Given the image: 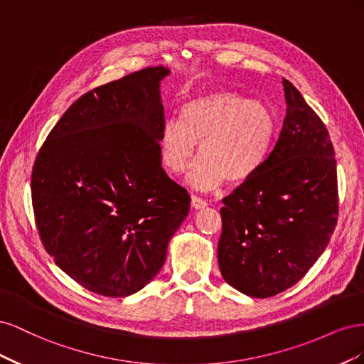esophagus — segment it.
Returning a JSON list of instances; mask_svg holds the SVG:
<instances>
[{"label":"esophagus","instance_id":"obj_1","mask_svg":"<svg viewBox=\"0 0 364 364\" xmlns=\"http://www.w3.org/2000/svg\"><path fill=\"white\" fill-rule=\"evenodd\" d=\"M206 205H208V202H206L205 199H202V197L196 196V194H193V196H191V206H193V208H196V209H202V208H205Z\"/></svg>","mask_w":364,"mask_h":364}]
</instances>
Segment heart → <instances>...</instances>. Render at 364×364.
<instances>
[{
  "mask_svg": "<svg viewBox=\"0 0 364 364\" xmlns=\"http://www.w3.org/2000/svg\"><path fill=\"white\" fill-rule=\"evenodd\" d=\"M277 135V119L261 102L228 91L196 97L182 105L179 118L164 119L159 135L161 158L174 173L190 174L199 190H215L225 179L241 183L266 162Z\"/></svg>",
  "mask_w": 364,
  "mask_h": 364,
  "instance_id": "b5f03b06",
  "label": "heart"
}]
</instances>
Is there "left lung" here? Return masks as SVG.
Masks as SVG:
<instances>
[{
  "label": "left lung",
  "mask_w": 364,
  "mask_h": 364,
  "mask_svg": "<svg viewBox=\"0 0 364 364\" xmlns=\"http://www.w3.org/2000/svg\"><path fill=\"white\" fill-rule=\"evenodd\" d=\"M282 85L287 114L277 144L220 209V272L250 297H270L301 281L326 249L338 215L328 130L301 92L289 80Z\"/></svg>",
  "instance_id": "obj_1"
}]
</instances>
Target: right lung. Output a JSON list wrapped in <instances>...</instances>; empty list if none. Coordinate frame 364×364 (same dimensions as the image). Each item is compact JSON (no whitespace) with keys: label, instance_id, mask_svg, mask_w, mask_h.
<instances>
[{"label":"right lung","instance_id":"right-lung-1","mask_svg":"<svg viewBox=\"0 0 364 364\" xmlns=\"http://www.w3.org/2000/svg\"><path fill=\"white\" fill-rule=\"evenodd\" d=\"M146 68L75 100L41 147L31 173L36 226L54 262L107 297L156 277L190 194L162 168L159 85Z\"/></svg>","mask_w":364,"mask_h":364}]
</instances>
